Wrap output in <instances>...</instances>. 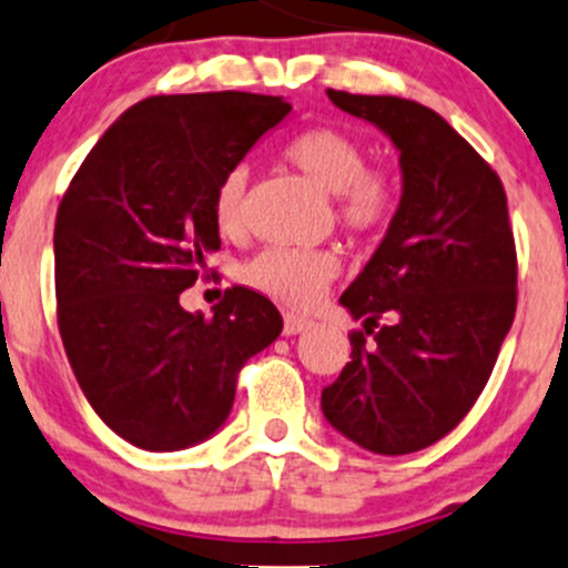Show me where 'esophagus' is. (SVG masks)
<instances>
[{
  "label": "esophagus",
  "mask_w": 568,
  "mask_h": 568,
  "mask_svg": "<svg viewBox=\"0 0 568 568\" xmlns=\"http://www.w3.org/2000/svg\"><path fill=\"white\" fill-rule=\"evenodd\" d=\"M307 328H313V321H310V317H302L296 313H285V317H283V334L285 336H296V334L307 332Z\"/></svg>",
  "instance_id": "34e87169"
}]
</instances>
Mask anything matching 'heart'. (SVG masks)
<instances>
[{
	"label": "heart",
	"mask_w": 568,
	"mask_h": 568,
	"mask_svg": "<svg viewBox=\"0 0 568 568\" xmlns=\"http://www.w3.org/2000/svg\"><path fill=\"white\" fill-rule=\"evenodd\" d=\"M285 159L315 185L332 193L336 217L353 234H372L388 223L396 207V185L388 172L369 166V153L358 136L334 126H313L285 145ZM247 166H232L217 180L213 217L221 234H240L247 217ZM339 272L328 251L266 247L242 266V280L258 294L283 304L315 302Z\"/></svg>",
	"instance_id": "obj_1"
}]
</instances>
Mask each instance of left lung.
Masks as SVG:
<instances>
[{
	"label": "left lung",
	"mask_w": 568,
	"mask_h": 568,
	"mask_svg": "<svg viewBox=\"0 0 568 568\" xmlns=\"http://www.w3.org/2000/svg\"><path fill=\"white\" fill-rule=\"evenodd\" d=\"M398 151L402 199L383 242L339 298L369 343L321 407L342 436L379 456L434 445L483 394L515 321L517 255L501 180L439 112L413 99L328 89ZM386 323L378 326V317Z\"/></svg>",
	"instance_id": "left-lung-1"
}]
</instances>
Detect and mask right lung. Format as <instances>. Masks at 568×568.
<instances>
[{"mask_svg": "<svg viewBox=\"0 0 568 568\" xmlns=\"http://www.w3.org/2000/svg\"><path fill=\"white\" fill-rule=\"evenodd\" d=\"M291 112L283 97H151L85 155L55 213L59 332L97 415L172 453L226 423L236 375L283 332L266 296L234 285L213 317L180 307L221 247L217 180Z\"/></svg>", "mask_w": 568, "mask_h": 568, "instance_id": "add662e5", "label": "right lung"}]
</instances>
